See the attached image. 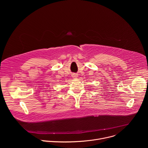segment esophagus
Here are the masks:
<instances>
[{"label": "esophagus", "instance_id": "obj_1", "mask_svg": "<svg viewBox=\"0 0 148 148\" xmlns=\"http://www.w3.org/2000/svg\"><path fill=\"white\" fill-rule=\"evenodd\" d=\"M72 77H73L74 78H76L78 77V75L76 74H72Z\"/></svg>", "mask_w": 148, "mask_h": 148}]
</instances>
